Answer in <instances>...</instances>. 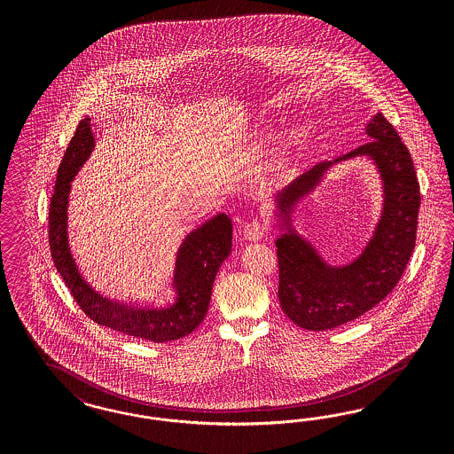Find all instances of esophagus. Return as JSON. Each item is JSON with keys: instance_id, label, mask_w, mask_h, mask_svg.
Instances as JSON below:
<instances>
[{"instance_id": "34e87169", "label": "esophagus", "mask_w": 454, "mask_h": 454, "mask_svg": "<svg viewBox=\"0 0 454 454\" xmlns=\"http://www.w3.org/2000/svg\"><path fill=\"white\" fill-rule=\"evenodd\" d=\"M243 234H245V239H247V241H258L266 234V226L260 221H253V223L245 226Z\"/></svg>"}]
</instances>
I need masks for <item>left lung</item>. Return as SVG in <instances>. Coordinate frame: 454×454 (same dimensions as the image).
Segmentation results:
<instances>
[{
    "label": "left lung",
    "mask_w": 454,
    "mask_h": 454,
    "mask_svg": "<svg viewBox=\"0 0 454 454\" xmlns=\"http://www.w3.org/2000/svg\"><path fill=\"white\" fill-rule=\"evenodd\" d=\"M372 141L334 161L313 166L273 196L279 262L278 296L300 328L326 331L370 311L393 291L410 262L418 226L419 184L411 156L381 113L364 128ZM356 157L372 161L382 181V207L372 236L353 261L331 265L299 233L294 215L336 164Z\"/></svg>",
    "instance_id": "obj_1"
}]
</instances>
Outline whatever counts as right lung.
<instances>
[{"label":"right lung","instance_id":"obj_1","mask_svg":"<svg viewBox=\"0 0 454 454\" xmlns=\"http://www.w3.org/2000/svg\"><path fill=\"white\" fill-rule=\"evenodd\" d=\"M97 148L91 118H82L58 169L50 205V247L56 270L65 279L82 311L106 328L148 340L175 341L188 336L207 317L215 278L231 253L233 223L220 213L184 236L175 254L171 300L166 304H141L111 300L82 276L69 245V196L73 181Z\"/></svg>","mask_w":454,"mask_h":454}]
</instances>
